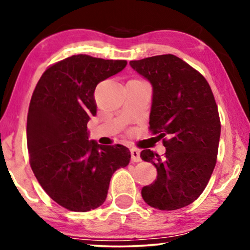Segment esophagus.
<instances>
[{"label":"esophagus","mask_w":250,"mask_h":250,"mask_svg":"<svg viewBox=\"0 0 250 250\" xmlns=\"http://www.w3.org/2000/svg\"><path fill=\"white\" fill-rule=\"evenodd\" d=\"M131 157H132V162L134 163L141 162V157H140V151L138 149H131Z\"/></svg>","instance_id":"1"}]
</instances>
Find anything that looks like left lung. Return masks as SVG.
Instances as JSON below:
<instances>
[{"label": "left lung", "instance_id": "left-lung-1", "mask_svg": "<svg viewBox=\"0 0 250 250\" xmlns=\"http://www.w3.org/2000/svg\"><path fill=\"white\" fill-rule=\"evenodd\" d=\"M152 85L149 131L163 139L165 155L145 149L141 158L157 168L143 187L149 206L175 210L203 193L216 165L221 121L211 88L203 75L174 54L129 61Z\"/></svg>", "mask_w": 250, "mask_h": 250}]
</instances>
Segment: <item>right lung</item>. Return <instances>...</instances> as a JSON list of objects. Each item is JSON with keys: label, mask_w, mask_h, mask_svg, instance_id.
Returning a JSON list of instances; mask_svg holds the SVG:
<instances>
[{"label": "right lung", "mask_w": 250, "mask_h": 250, "mask_svg": "<svg viewBox=\"0 0 250 250\" xmlns=\"http://www.w3.org/2000/svg\"><path fill=\"white\" fill-rule=\"evenodd\" d=\"M126 64L71 56L51 64L33 92L27 116L30 167L51 199L68 210L101 206L112 174L131 159L128 148L100 146L88 141L87 133V122L97 114L95 87Z\"/></svg>", "instance_id": "right-lung-1"}]
</instances>
